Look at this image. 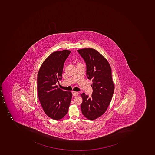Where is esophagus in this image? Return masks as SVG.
Returning <instances> with one entry per match:
<instances>
[{
    "label": "esophagus",
    "instance_id": "esophagus-1",
    "mask_svg": "<svg viewBox=\"0 0 155 155\" xmlns=\"http://www.w3.org/2000/svg\"><path fill=\"white\" fill-rule=\"evenodd\" d=\"M72 94H73V96H78L79 93L78 92H75V91H73L72 92Z\"/></svg>",
    "mask_w": 155,
    "mask_h": 155
}]
</instances>
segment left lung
Returning a JSON list of instances; mask_svg holds the SVG:
<instances>
[{"instance_id":"left-lung-1","label":"left lung","mask_w":155,"mask_h":155,"mask_svg":"<svg viewBox=\"0 0 155 155\" xmlns=\"http://www.w3.org/2000/svg\"><path fill=\"white\" fill-rule=\"evenodd\" d=\"M78 52L85 61L87 76L93 80V89L90 97L84 93L81 94V112L87 119L94 120L106 111L111 101L114 90L111 68L107 59L94 49H81Z\"/></svg>"}]
</instances>
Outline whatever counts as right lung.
I'll list each match as a JSON object with an SVG mask.
<instances>
[{"label": "right lung", "instance_id": "add662e5", "mask_svg": "<svg viewBox=\"0 0 155 155\" xmlns=\"http://www.w3.org/2000/svg\"><path fill=\"white\" fill-rule=\"evenodd\" d=\"M71 51L63 50L51 54L44 61L37 77L38 99L44 112L51 119L58 120L68 113L72 97L70 91H64L56 85L62 79L64 63Z\"/></svg>", "mask_w": 155, "mask_h": 155}]
</instances>
